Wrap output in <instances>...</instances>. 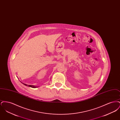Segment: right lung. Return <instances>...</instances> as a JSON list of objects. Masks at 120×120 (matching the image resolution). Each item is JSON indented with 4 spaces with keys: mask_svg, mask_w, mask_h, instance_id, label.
I'll return each instance as SVG.
<instances>
[{
    "mask_svg": "<svg viewBox=\"0 0 120 120\" xmlns=\"http://www.w3.org/2000/svg\"><path fill=\"white\" fill-rule=\"evenodd\" d=\"M23 84H24L25 86H29V87H31V88H37V87H39V86H31V85H29L28 86L27 85H26V84H24L23 83H22Z\"/></svg>",
    "mask_w": 120,
    "mask_h": 120,
    "instance_id": "1",
    "label": "right lung"
}]
</instances>
